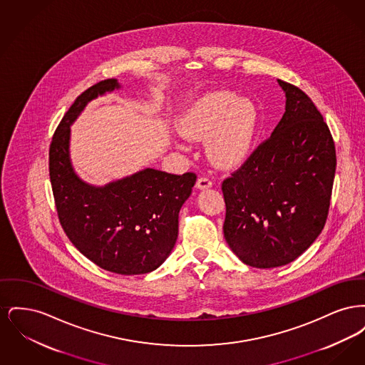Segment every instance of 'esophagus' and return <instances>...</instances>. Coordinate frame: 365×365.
Wrapping results in <instances>:
<instances>
[{
  "instance_id": "1",
  "label": "esophagus",
  "mask_w": 365,
  "mask_h": 365,
  "mask_svg": "<svg viewBox=\"0 0 365 365\" xmlns=\"http://www.w3.org/2000/svg\"><path fill=\"white\" fill-rule=\"evenodd\" d=\"M195 187H197L198 190H207L209 187H212V182L209 180L208 178L201 176V178H198V180H197V183H195Z\"/></svg>"
}]
</instances>
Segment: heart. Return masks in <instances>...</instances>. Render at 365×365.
I'll list each match as a JSON object with an SVG mask.
<instances>
[{
  "label": "heart",
  "instance_id": "b5f03b06",
  "mask_svg": "<svg viewBox=\"0 0 365 365\" xmlns=\"http://www.w3.org/2000/svg\"><path fill=\"white\" fill-rule=\"evenodd\" d=\"M259 123V110L252 100L216 90L187 108L179 122V131L190 140L208 139L210 161L222 168H232L250 155Z\"/></svg>",
  "mask_w": 365,
  "mask_h": 365
}]
</instances>
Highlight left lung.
<instances>
[{
	"instance_id": "obj_1",
	"label": "left lung",
	"mask_w": 365,
	"mask_h": 365,
	"mask_svg": "<svg viewBox=\"0 0 365 365\" xmlns=\"http://www.w3.org/2000/svg\"><path fill=\"white\" fill-rule=\"evenodd\" d=\"M278 83L286 97L280 122L222 185L226 242L255 268L286 265L316 241L336 167L330 130L312 100L298 87Z\"/></svg>"
}]
</instances>
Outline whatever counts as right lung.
Returning a JSON list of instances; mask_svg holds the SVG:
<instances>
[{
  "label": "right lung",
  "instance_id": "1",
  "mask_svg": "<svg viewBox=\"0 0 365 365\" xmlns=\"http://www.w3.org/2000/svg\"><path fill=\"white\" fill-rule=\"evenodd\" d=\"M120 88L118 79H106L71 105L53 135L49 174L60 223L73 246L106 271L140 275L157 269L171 255L179 212L197 176L143 168L96 186L76 174L71 160V125L88 103Z\"/></svg>",
  "mask_w": 365,
  "mask_h": 365
}]
</instances>
